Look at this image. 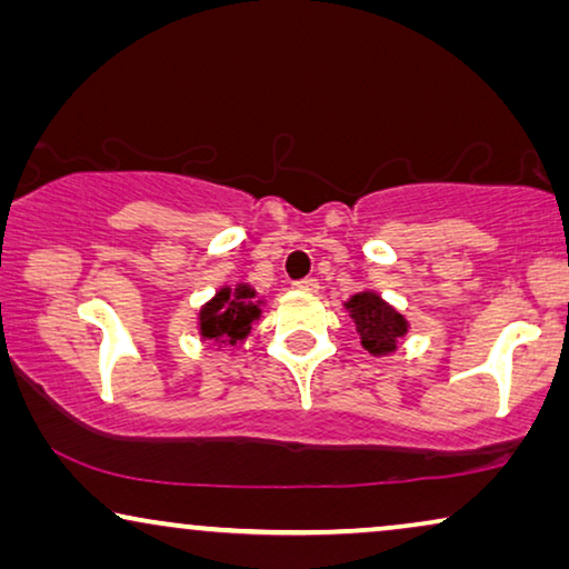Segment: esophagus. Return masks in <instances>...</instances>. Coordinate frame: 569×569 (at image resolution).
Listing matches in <instances>:
<instances>
[{
  "label": "esophagus",
  "instance_id": "34e87169",
  "mask_svg": "<svg viewBox=\"0 0 569 569\" xmlns=\"http://www.w3.org/2000/svg\"><path fill=\"white\" fill-rule=\"evenodd\" d=\"M295 290H300V292H316V290H318V279H313V277L300 279V282H295Z\"/></svg>",
  "mask_w": 569,
  "mask_h": 569
}]
</instances>
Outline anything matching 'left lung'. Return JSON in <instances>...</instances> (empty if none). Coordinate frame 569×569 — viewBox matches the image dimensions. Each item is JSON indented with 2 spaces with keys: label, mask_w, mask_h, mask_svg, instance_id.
Returning a JSON list of instances; mask_svg holds the SVG:
<instances>
[{
  "label": "left lung",
  "mask_w": 569,
  "mask_h": 569,
  "mask_svg": "<svg viewBox=\"0 0 569 569\" xmlns=\"http://www.w3.org/2000/svg\"><path fill=\"white\" fill-rule=\"evenodd\" d=\"M345 308L357 326V333H360V345L372 357L393 355L399 349L401 339L409 333L407 316L399 313L376 290L355 292L345 302Z\"/></svg>",
  "instance_id": "obj_1"
}]
</instances>
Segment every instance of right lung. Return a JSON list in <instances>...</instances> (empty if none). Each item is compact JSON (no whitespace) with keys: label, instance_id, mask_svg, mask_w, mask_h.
<instances>
[{"label":"right lung","instance_id":"obj_1","mask_svg":"<svg viewBox=\"0 0 569 569\" xmlns=\"http://www.w3.org/2000/svg\"><path fill=\"white\" fill-rule=\"evenodd\" d=\"M267 300H259V295L251 284L238 282L236 287L222 284L209 298L197 313L199 337L212 341L217 349L243 345L251 333V326L259 321Z\"/></svg>","mask_w":569,"mask_h":569}]
</instances>
